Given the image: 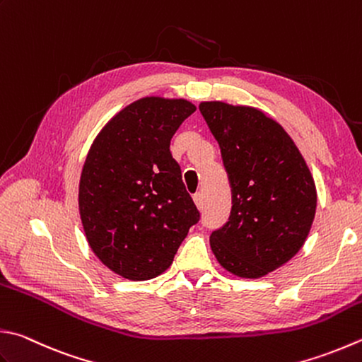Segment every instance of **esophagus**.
Returning a JSON list of instances; mask_svg holds the SVG:
<instances>
[{
  "instance_id": "1",
  "label": "esophagus",
  "mask_w": 362,
  "mask_h": 362,
  "mask_svg": "<svg viewBox=\"0 0 362 362\" xmlns=\"http://www.w3.org/2000/svg\"><path fill=\"white\" fill-rule=\"evenodd\" d=\"M194 202H195V204H197V208L202 209L203 204H204V195H203L202 192H197V194L194 195Z\"/></svg>"
}]
</instances>
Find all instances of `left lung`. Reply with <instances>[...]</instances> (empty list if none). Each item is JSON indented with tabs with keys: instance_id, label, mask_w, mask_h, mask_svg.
I'll return each instance as SVG.
<instances>
[{
	"instance_id": "8db88e82",
	"label": "left lung",
	"mask_w": 362,
	"mask_h": 362,
	"mask_svg": "<svg viewBox=\"0 0 362 362\" xmlns=\"http://www.w3.org/2000/svg\"><path fill=\"white\" fill-rule=\"evenodd\" d=\"M199 108L221 146L233 204L211 249L231 274L263 277L303 247L315 217V182L295 141L262 110L221 100Z\"/></svg>"
}]
</instances>
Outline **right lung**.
<instances>
[{"label": "right lung", "instance_id": "right-lung-1", "mask_svg": "<svg viewBox=\"0 0 362 362\" xmlns=\"http://www.w3.org/2000/svg\"><path fill=\"white\" fill-rule=\"evenodd\" d=\"M194 112L186 99L141 98L115 115L88 151L81 225L99 260L129 281L165 272L200 219L170 153V140Z\"/></svg>", "mask_w": 362, "mask_h": 362}]
</instances>
